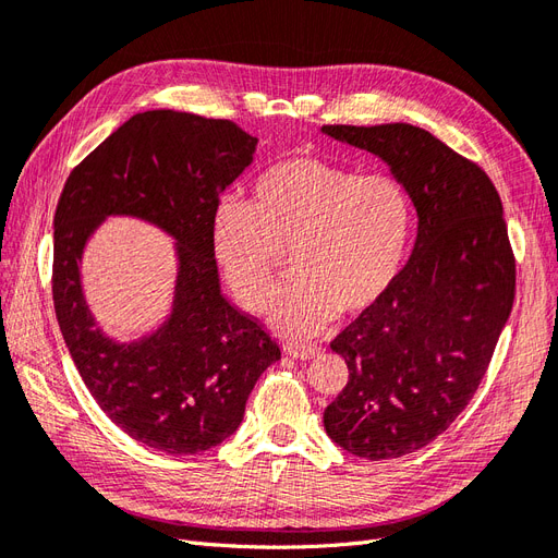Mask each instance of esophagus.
Returning <instances> with one entry per match:
<instances>
[{"instance_id":"34e87169","label":"esophagus","mask_w":558,"mask_h":558,"mask_svg":"<svg viewBox=\"0 0 558 558\" xmlns=\"http://www.w3.org/2000/svg\"><path fill=\"white\" fill-rule=\"evenodd\" d=\"M286 353H289V356H293V359H298V361H307V359L318 356L320 349H318V347H298V344H289V347H286Z\"/></svg>"}]
</instances>
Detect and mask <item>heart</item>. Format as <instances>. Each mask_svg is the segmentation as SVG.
I'll use <instances>...</instances> for the list:
<instances>
[{
    "mask_svg": "<svg viewBox=\"0 0 558 558\" xmlns=\"http://www.w3.org/2000/svg\"><path fill=\"white\" fill-rule=\"evenodd\" d=\"M412 228V197L398 179L291 156L256 179L248 202L214 209L211 246L232 293L256 314L275 305L291 253L295 281L275 326L310 337L335 314L363 316L391 293Z\"/></svg>",
    "mask_w": 558,
    "mask_h": 558,
    "instance_id": "b5f03b06",
    "label": "heart"
}]
</instances>
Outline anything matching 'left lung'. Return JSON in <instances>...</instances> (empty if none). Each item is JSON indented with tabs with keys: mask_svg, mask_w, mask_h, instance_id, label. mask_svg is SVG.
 Returning <instances> with one entry per match:
<instances>
[{
	"mask_svg": "<svg viewBox=\"0 0 558 558\" xmlns=\"http://www.w3.org/2000/svg\"><path fill=\"white\" fill-rule=\"evenodd\" d=\"M320 132L381 158L418 216L391 293L330 342L349 381L324 412L326 433L353 456L388 461L430 445L475 396L512 312L514 253L492 179L430 132Z\"/></svg>",
	"mask_w": 558,
	"mask_h": 558,
	"instance_id": "obj_1",
	"label": "left lung"
}]
</instances>
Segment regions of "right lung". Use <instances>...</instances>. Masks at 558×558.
<instances>
[{
    "label": "right lung",
    "mask_w": 558,
    "mask_h": 558,
    "mask_svg": "<svg viewBox=\"0 0 558 558\" xmlns=\"http://www.w3.org/2000/svg\"><path fill=\"white\" fill-rule=\"evenodd\" d=\"M258 140L223 118L172 109L132 116L66 179L53 218L56 316L99 408L156 451L191 456L240 428L248 393L281 359L258 318L221 293L211 246L218 197L253 160ZM109 215H134L175 240L171 316L134 343L96 326L82 295L80 258Z\"/></svg>",
    "instance_id": "add662e5"
}]
</instances>
